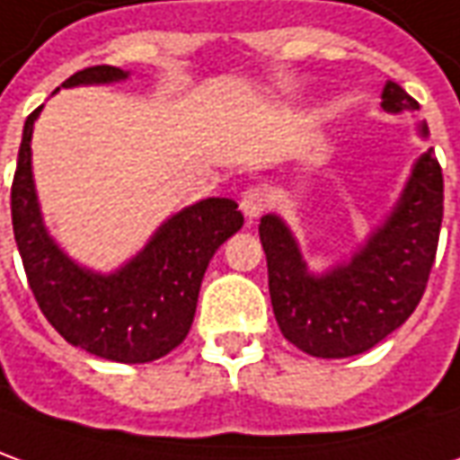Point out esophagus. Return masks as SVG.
<instances>
[{
    "instance_id": "obj_1",
    "label": "esophagus",
    "mask_w": 460,
    "mask_h": 460,
    "mask_svg": "<svg viewBox=\"0 0 460 460\" xmlns=\"http://www.w3.org/2000/svg\"><path fill=\"white\" fill-rule=\"evenodd\" d=\"M239 204H242L243 217L249 218V224H252V221L261 217V211L267 208V193L261 189H256V186H252V189L243 190Z\"/></svg>"
}]
</instances>
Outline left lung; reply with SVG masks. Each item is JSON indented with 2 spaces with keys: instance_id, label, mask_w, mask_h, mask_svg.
<instances>
[{
  "instance_id": "1",
  "label": "left lung",
  "mask_w": 460,
  "mask_h": 460,
  "mask_svg": "<svg viewBox=\"0 0 460 460\" xmlns=\"http://www.w3.org/2000/svg\"><path fill=\"white\" fill-rule=\"evenodd\" d=\"M385 112L418 111L398 83L383 87ZM428 138V125H418ZM443 221V173L428 148L401 199L360 249L322 274L309 271L295 234L277 214L261 217L270 296L282 335L312 358H352L375 348L413 314L426 292Z\"/></svg>"
}]
</instances>
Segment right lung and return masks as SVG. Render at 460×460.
I'll list each match as a JSON object with an SVG mask.
<instances>
[{
	"label": "right lung",
	"instance_id": "add662e5",
	"mask_svg": "<svg viewBox=\"0 0 460 460\" xmlns=\"http://www.w3.org/2000/svg\"><path fill=\"white\" fill-rule=\"evenodd\" d=\"M120 80H128L125 70L98 65L75 73L62 87ZM40 112L42 108L24 123L12 183V226L34 299L75 348L112 362L158 360L189 335L206 267L218 246L242 229V211L231 199H204L165 218L123 267L111 274L87 270L59 249L40 211L30 146Z\"/></svg>",
	"mask_w": 460,
	"mask_h": 460
}]
</instances>
